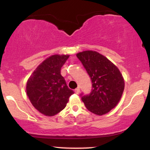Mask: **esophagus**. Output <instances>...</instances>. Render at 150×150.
Returning <instances> with one entry per match:
<instances>
[{"mask_svg":"<svg viewBox=\"0 0 150 150\" xmlns=\"http://www.w3.org/2000/svg\"><path fill=\"white\" fill-rule=\"evenodd\" d=\"M80 88H79V87H77V88H76V89H75V94H78L79 93H80Z\"/></svg>","mask_w":150,"mask_h":150,"instance_id":"1","label":"esophagus"}]
</instances>
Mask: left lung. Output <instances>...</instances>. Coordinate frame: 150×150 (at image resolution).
<instances>
[{"mask_svg": "<svg viewBox=\"0 0 150 150\" xmlns=\"http://www.w3.org/2000/svg\"><path fill=\"white\" fill-rule=\"evenodd\" d=\"M89 74L92 82V92L82 97L86 108L101 116L109 112L119 102L125 82L119 69L107 58L94 51L76 54Z\"/></svg>", "mask_w": 150, "mask_h": 150, "instance_id": "obj_1", "label": "left lung"}]
</instances>
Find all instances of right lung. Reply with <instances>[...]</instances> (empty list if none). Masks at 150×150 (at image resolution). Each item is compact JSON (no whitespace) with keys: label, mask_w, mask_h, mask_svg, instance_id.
Here are the masks:
<instances>
[{"label":"right lung","mask_w":150,"mask_h":150,"mask_svg":"<svg viewBox=\"0 0 150 150\" xmlns=\"http://www.w3.org/2000/svg\"><path fill=\"white\" fill-rule=\"evenodd\" d=\"M70 55L55 54L39 65L28 79L26 92L30 102L46 116L57 114L66 106L74 92L61 75L62 66Z\"/></svg>","instance_id":"obj_1"}]
</instances>
